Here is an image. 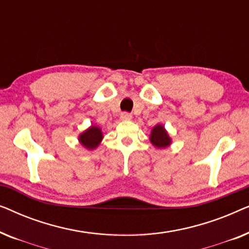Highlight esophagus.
I'll use <instances>...</instances> for the list:
<instances>
[{"mask_svg":"<svg viewBox=\"0 0 249 249\" xmlns=\"http://www.w3.org/2000/svg\"><path fill=\"white\" fill-rule=\"evenodd\" d=\"M131 117L132 115H131V113H129V112H122L120 118L122 119V120H130Z\"/></svg>","mask_w":249,"mask_h":249,"instance_id":"esophagus-1","label":"esophagus"}]
</instances>
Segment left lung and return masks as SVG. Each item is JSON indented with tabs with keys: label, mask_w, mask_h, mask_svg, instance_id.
I'll return each instance as SVG.
<instances>
[{
	"label": "left lung",
	"mask_w": 249,
	"mask_h": 249,
	"mask_svg": "<svg viewBox=\"0 0 249 249\" xmlns=\"http://www.w3.org/2000/svg\"><path fill=\"white\" fill-rule=\"evenodd\" d=\"M151 142L153 145L156 146V147L163 148L170 145L171 139H170L168 132L165 131L164 127L161 124H158L153 128L152 134H151Z\"/></svg>",
	"instance_id": "left-lung-1"
}]
</instances>
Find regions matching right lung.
Instances as JSON below:
<instances>
[{"instance_id":"add662e5","label":"right lung","mask_w":249,"mask_h":249,"mask_svg":"<svg viewBox=\"0 0 249 249\" xmlns=\"http://www.w3.org/2000/svg\"><path fill=\"white\" fill-rule=\"evenodd\" d=\"M102 138H103V135H102V131L100 128L95 127V125H91L89 129H87L86 131H84L83 134L79 136V141L81 145H84L86 148L93 149L97 147L98 144H100Z\"/></svg>"}]
</instances>
